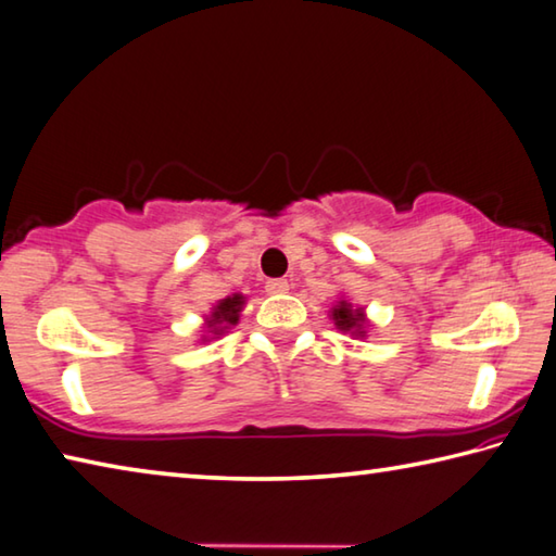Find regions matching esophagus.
<instances>
[{
    "label": "esophagus",
    "mask_w": 556,
    "mask_h": 556,
    "mask_svg": "<svg viewBox=\"0 0 556 556\" xmlns=\"http://www.w3.org/2000/svg\"><path fill=\"white\" fill-rule=\"evenodd\" d=\"M265 289H267V294H287L289 281L287 279H269Z\"/></svg>",
    "instance_id": "obj_1"
}]
</instances>
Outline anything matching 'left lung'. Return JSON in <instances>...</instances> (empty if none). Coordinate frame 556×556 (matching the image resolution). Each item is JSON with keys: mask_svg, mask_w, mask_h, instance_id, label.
Instances as JSON below:
<instances>
[{"mask_svg": "<svg viewBox=\"0 0 556 556\" xmlns=\"http://www.w3.org/2000/svg\"><path fill=\"white\" fill-rule=\"evenodd\" d=\"M333 321L336 326L341 328V331H353V333H365L363 331V312L361 308H351V304L348 301H338V306L333 308Z\"/></svg>", "mask_w": 556, "mask_h": 556, "instance_id": "obj_1", "label": "left lung"}]
</instances>
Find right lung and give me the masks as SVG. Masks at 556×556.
Instances as JSON below:
<instances>
[{"label":"right lung","mask_w":556,"mask_h":556,"mask_svg":"<svg viewBox=\"0 0 556 556\" xmlns=\"http://www.w3.org/2000/svg\"><path fill=\"white\" fill-rule=\"evenodd\" d=\"M240 306H242V296H240V294L223 299L220 304L213 308L208 326H211V328H213V326H220V324H232V326H235V324H238V318H240ZM223 328H228V326H223ZM223 328H215V333L223 331Z\"/></svg>","instance_id":"obj_1"}]
</instances>
